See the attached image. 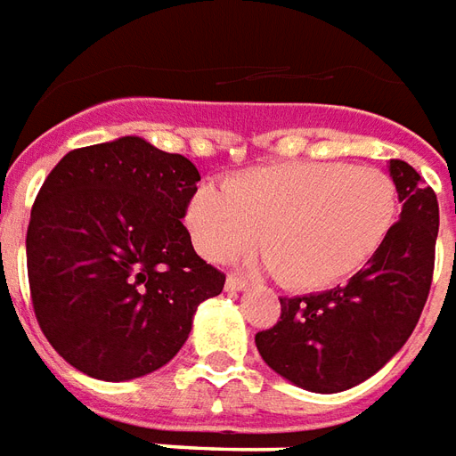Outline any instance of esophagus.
I'll list each match as a JSON object with an SVG mask.
<instances>
[{"instance_id":"obj_1","label":"esophagus","mask_w":456,"mask_h":456,"mask_svg":"<svg viewBox=\"0 0 456 456\" xmlns=\"http://www.w3.org/2000/svg\"><path fill=\"white\" fill-rule=\"evenodd\" d=\"M248 289V281L240 277H235V274H231V277L225 279V291H245Z\"/></svg>"}]
</instances>
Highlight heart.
I'll use <instances>...</instances> for the list:
<instances>
[{
    "label": "heart",
    "mask_w": 456,
    "mask_h": 456,
    "mask_svg": "<svg viewBox=\"0 0 456 456\" xmlns=\"http://www.w3.org/2000/svg\"><path fill=\"white\" fill-rule=\"evenodd\" d=\"M398 216L394 179L347 162H284L248 169L225 189L204 184L187 206L196 250L224 262L257 245L262 265L291 289L354 277L387 242Z\"/></svg>",
    "instance_id": "obj_1"
}]
</instances>
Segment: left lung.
<instances>
[{
	"instance_id": "obj_1",
	"label": "left lung",
	"mask_w": 456,
	"mask_h": 456,
	"mask_svg": "<svg viewBox=\"0 0 456 456\" xmlns=\"http://www.w3.org/2000/svg\"><path fill=\"white\" fill-rule=\"evenodd\" d=\"M401 216L381 250L345 287L279 298L274 328L255 335L262 360L291 384L338 394L374 377L411 338L430 294L437 196L403 159L388 162Z\"/></svg>"
}]
</instances>
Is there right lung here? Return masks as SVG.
I'll use <instances>...</instances> for the list:
<instances>
[{"label": "right lung", "mask_w": 456, "mask_h": 456, "mask_svg": "<svg viewBox=\"0 0 456 456\" xmlns=\"http://www.w3.org/2000/svg\"><path fill=\"white\" fill-rule=\"evenodd\" d=\"M199 169L123 135L68 152L43 182L26 232L31 301L55 352L87 377L165 367L225 274L182 224Z\"/></svg>", "instance_id": "1"}]
</instances>
